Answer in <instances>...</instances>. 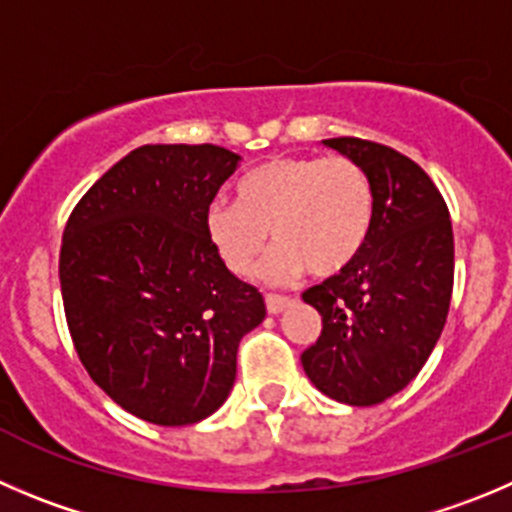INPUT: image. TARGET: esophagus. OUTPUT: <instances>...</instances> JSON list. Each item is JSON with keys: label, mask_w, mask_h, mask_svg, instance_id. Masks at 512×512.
<instances>
[{"label": "esophagus", "mask_w": 512, "mask_h": 512, "mask_svg": "<svg viewBox=\"0 0 512 512\" xmlns=\"http://www.w3.org/2000/svg\"><path fill=\"white\" fill-rule=\"evenodd\" d=\"M289 304H291L289 296L266 294V309H269V314H281V311H284Z\"/></svg>", "instance_id": "obj_1"}]
</instances>
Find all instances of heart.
Here are the masks:
<instances>
[{
  "label": "heart",
  "instance_id": "1",
  "mask_svg": "<svg viewBox=\"0 0 512 512\" xmlns=\"http://www.w3.org/2000/svg\"><path fill=\"white\" fill-rule=\"evenodd\" d=\"M372 223L374 188L359 163L274 158L238 180L236 203L208 206L206 236L236 276L251 274L271 236L279 248L259 274L281 284L304 269L321 279L347 271L367 246Z\"/></svg>",
  "mask_w": 512,
  "mask_h": 512
}]
</instances>
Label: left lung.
Instances as JSON below:
<instances>
[{
  "label": "left lung",
  "mask_w": 512,
  "mask_h": 512,
  "mask_svg": "<svg viewBox=\"0 0 512 512\" xmlns=\"http://www.w3.org/2000/svg\"><path fill=\"white\" fill-rule=\"evenodd\" d=\"M321 143L369 175L374 223L347 271L301 294L321 314V334L301 364L326 397L372 407L405 389L440 339L455 274L452 223L415 160L359 138Z\"/></svg>",
  "instance_id": "left-lung-1"
}]
</instances>
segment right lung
I'll return each instance as SVG.
<instances>
[{
    "label": "right lung",
    "mask_w": 512,
    "mask_h": 512,
    "mask_svg": "<svg viewBox=\"0 0 512 512\" xmlns=\"http://www.w3.org/2000/svg\"><path fill=\"white\" fill-rule=\"evenodd\" d=\"M241 155L221 145H143L107 170L65 226L60 286L77 357L125 412L193 425L226 402L259 289L226 269L206 211Z\"/></svg>",
    "instance_id": "1"
}]
</instances>
